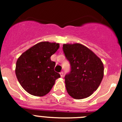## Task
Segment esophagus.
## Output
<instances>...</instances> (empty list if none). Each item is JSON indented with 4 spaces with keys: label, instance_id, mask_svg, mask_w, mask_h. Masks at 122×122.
<instances>
[{
    "label": "esophagus",
    "instance_id": "1",
    "mask_svg": "<svg viewBox=\"0 0 122 122\" xmlns=\"http://www.w3.org/2000/svg\"><path fill=\"white\" fill-rule=\"evenodd\" d=\"M60 76H61V77H63V76H64V73H63V72H62V71L60 72Z\"/></svg>",
    "mask_w": 122,
    "mask_h": 122
}]
</instances>
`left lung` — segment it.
<instances>
[{
    "label": "left lung",
    "mask_w": 122,
    "mask_h": 122,
    "mask_svg": "<svg viewBox=\"0 0 122 122\" xmlns=\"http://www.w3.org/2000/svg\"><path fill=\"white\" fill-rule=\"evenodd\" d=\"M62 49L71 68L64 77L67 92L78 100L88 97L97 89L102 80V61L92 51L80 43L64 44Z\"/></svg>",
    "instance_id": "1"
}]
</instances>
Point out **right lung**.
Segmentation results:
<instances>
[{
    "mask_svg": "<svg viewBox=\"0 0 122 122\" xmlns=\"http://www.w3.org/2000/svg\"><path fill=\"white\" fill-rule=\"evenodd\" d=\"M60 48L59 43L42 42L23 53L16 63L15 74L24 89L32 95H46L60 77L54 71L55 62L51 56Z\"/></svg>",
    "mask_w": 122,
    "mask_h": 122,
    "instance_id": "1",
    "label": "right lung"
}]
</instances>
